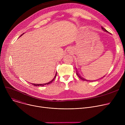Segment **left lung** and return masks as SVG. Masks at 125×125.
<instances>
[{"instance_id": "1", "label": "left lung", "mask_w": 125, "mask_h": 125, "mask_svg": "<svg viewBox=\"0 0 125 125\" xmlns=\"http://www.w3.org/2000/svg\"><path fill=\"white\" fill-rule=\"evenodd\" d=\"M101 28H102V30H103L104 31H105V32H108V31H107V30H106L105 29V28H104L103 27H101ZM76 74H77V75H78V77H80V78H81V80H84V81H86V80H85V79H84V78H83L82 77H81V76H80V75L79 74H78V73H77V71H76ZM103 77H104V76H103ZM86 81H90V82H91V81H87V80H86ZM93 81H92V82H93Z\"/></svg>"}]
</instances>
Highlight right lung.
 <instances>
[{"mask_svg": "<svg viewBox=\"0 0 125 125\" xmlns=\"http://www.w3.org/2000/svg\"><path fill=\"white\" fill-rule=\"evenodd\" d=\"M23 34H24V33H23ZM23 34H22L20 36H21ZM56 76H57V73H56V74H55V76H54V77L53 78V79H52L51 82H49V83H43V84H36V83H32V84H33V85H34V86H44V85H45V84H50L51 83H52V82H53V81L55 80V78H56Z\"/></svg>", "mask_w": 125, "mask_h": 125, "instance_id": "right-lung-1", "label": "right lung"}]
</instances>
